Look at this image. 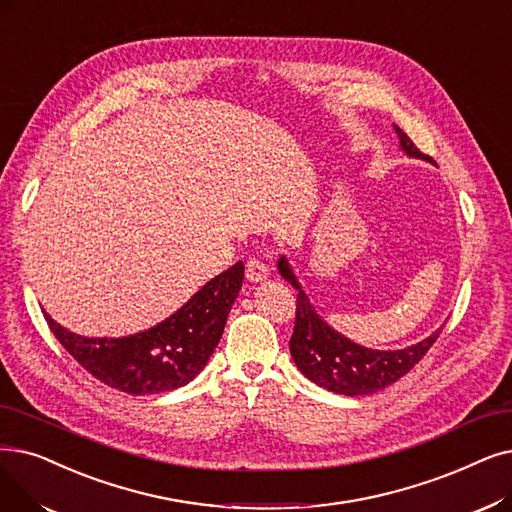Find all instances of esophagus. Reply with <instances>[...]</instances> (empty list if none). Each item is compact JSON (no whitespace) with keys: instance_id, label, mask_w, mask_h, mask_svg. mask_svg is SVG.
<instances>
[{"instance_id":"obj_1","label":"esophagus","mask_w":512,"mask_h":512,"mask_svg":"<svg viewBox=\"0 0 512 512\" xmlns=\"http://www.w3.org/2000/svg\"><path fill=\"white\" fill-rule=\"evenodd\" d=\"M244 276H247L249 282H259L270 276V265L263 263L257 257H249L247 265H244Z\"/></svg>"}]
</instances>
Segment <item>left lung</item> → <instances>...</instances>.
Returning <instances> with one entry per match:
<instances>
[{
    "mask_svg": "<svg viewBox=\"0 0 512 512\" xmlns=\"http://www.w3.org/2000/svg\"><path fill=\"white\" fill-rule=\"evenodd\" d=\"M399 144L406 154L416 159H425L433 163L429 154L420 152L416 144L395 125ZM278 272L297 288V311H295V330L288 341L291 355L297 368L316 385L341 395H370L381 391L408 374L422 358H425L431 345L437 341L439 330L431 337L406 349L379 351L368 349L358 343L345 339L335 328H330L318 314L314 305L309 303L305 293L288 265L286 257H280Z\"/></svg>",
    "mask_w": 512,
    "mask_h": 512,
    "instance_id": "8db88e82",
    "label": "left lung"
}]
</instances>
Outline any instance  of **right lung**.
Segmentation results:
<instances>
[{
    "instance_id": "add662e5",
    "label": "right lung",
    "mask_w": 512,
    "mask_h": 512,
    "mask_svg": "<svg viewBox=\"0 0 512 512\" xmlns=\"http://www.w3.org/2000/svg\"><path fill=\"white\" fill-rule=\"evenodd\" d=\"M244 278L242 261L209 280L186 305L150 330L121 339H87L56 324L60 345L108 387L129 395H152L184 387L205 368L224 332Z\"/></svg>"
}]
</instances>
